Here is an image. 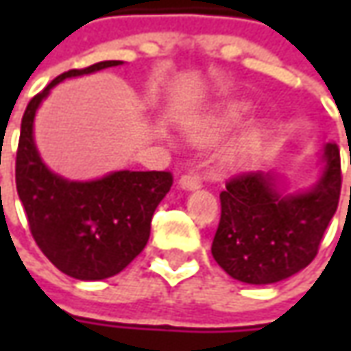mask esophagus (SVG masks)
<instances>
[{"label":"esophagus","instance_id":"1","mask_svg":"<svg viewBox=\"0 0 351 351\" xmlns=\"http://www.w3.org/2000/svg\"><path fill=\"white\" fill-rule=\"evenodd\" d=\"M178 187H182L183 191H195V189L201 187V178H199V176H193V173L182 176L180 182H178Z\"/></svg>","mask_w":351,"mask_h":351}]
</instances>
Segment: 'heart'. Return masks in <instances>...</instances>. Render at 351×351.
Here are the masks:
<instances>
[{
	"label": "heart",
	"mask_w": 351,
	"mask_h": 351,
	"mask_svg": "<svg viewBox=\"0 0 351 351\" xmlns=\"http://www.w3.org/2000/svg\"><path fill=\"white\" fill-rule=\"evenodd\" d=\"M250 111V103L246 101H228L221 105L219 109L210 111L209 115H205L199 123L189 127V138L195 144H207L215 141L219 134H223L224 130L238 125L246 113ZM267 136V127L265 125H254L246 134H242L238 141L226 150L224 154V164L228 168H244L250 162H254V158L258 156L262 148L263 141Z\"/></svg>",
	"instance_id": "obj_1"
}]
</instances>
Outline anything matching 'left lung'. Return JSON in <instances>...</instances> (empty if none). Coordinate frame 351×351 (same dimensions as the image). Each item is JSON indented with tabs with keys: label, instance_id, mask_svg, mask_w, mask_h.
<instances>
[{
	"label": "left lung",
	"instance_id": "1",
	"mask_svg": "<svg viewBox=\"0 0 351 351\" xmlns=\"http://www.w3.org/2000/svg\"><path fill=\"white\" fill-rule=\"evenodd\" d=\"M313 185L289 191L279 171H254L226 183L213 258L228 276L269 285L299 274L315 260L322 234L338 209L340 150L324 144Z\"/></svg>",
	"mask_w": 351,
	"mask_h": 351
}]
</instances>
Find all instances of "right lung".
I'll return each mask as SVG.
<instances>
[{
	"label": "right lung",
	"instance_id": "1",
	"mask_svg": "<svg viewBox=\"0 0 351 351\" xmlns=\"http://www.w3.org/2000/svg\"><path fill=\"white\" fill-rule=\"evenodd\" d=\"M121 64L103 60L64 72L34 95L21 121L15 182L34 242L62 274L80 281L117 276L141 254L171 173L119 169L88 182L68 180L45 164L34 142V117L60 82Z\"/></svg>",
	"mask_w": 351,
	"mask_h": 351
}]
</instances>
